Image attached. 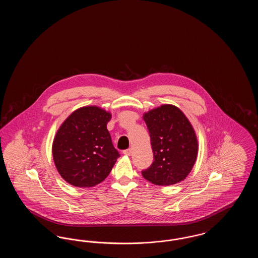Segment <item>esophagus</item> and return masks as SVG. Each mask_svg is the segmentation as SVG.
<instances>
[{
  "mask_svg": "<svg viewBox=\"0 0 258 258\" xmlns=\"http://www.w3.org/2000/svg\"><path fill=\"white\" fill-rule=\"evenodd\" d=\"M132 152H133L132 149H127V150H124L123 153V155H125V156H131V155H132Z\"/></svg>",
  "mask_w": 258,
  "mask_h": 258,
  "instance_id": "1",
  "label": "esophagus"
}]
</instances>
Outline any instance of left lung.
Listing matches in <instances>:
<instances>
[{
	"label": "left lung",
	"instance_id": "8db88e82",
	"mask_svg": "<svg viewBox=\"0 0 258 258\" xmlns=\"http://www.w3.org/2000/svg\"><path fill=\"white\" fill-rule=\"evenodd\" d=\"M151 137L154 162L142 176L153 184L171 185L184 180L198 154L197 134L183 111L162 104L143 114Z\"/></svg>",
	"mask_w": 258,
	"mask_h": 258
}]
</instances>
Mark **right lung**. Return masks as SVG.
Segmentation results:
<instances>
[{
  "mask_svg": "<svg viewBox=\"0 0 258 258\" xmlns=\"http://www.w3.org/2000/svg\"><path fill=\"white\" fill-rule=\"evenodd\" d=\"M110 112L98 106L74 110L61 123L52 144L55 166L61 178L77 187L101 183L120 157L107 123Z\"/></svg>",
  "mask_w": 258,
  "mask_h": 258,
  "instance_id": "1",
  "label": "right lung"
}]
</instances>
